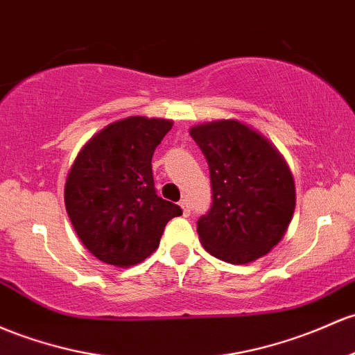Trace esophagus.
<instances>
[{"instance_id": "34e87169", "label": "esophagus", "mask_w": 355, "mask_h": 355, "mask_svg": "<svg viewBox=\"0 0 355 355\" xmlns=\"http://www.w3.org/2000/svg\"><path fill=\"white\" fill-rule=\"evenodd\" d=\"M180 207H182V210H184V216H189L190 214V205H189V200H180Z\"/></svg>"}]
</instances>
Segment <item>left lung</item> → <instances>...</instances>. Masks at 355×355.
<instances>
[{"instance_id":"1","label":"left lung","mask_w":355,"mask_h":355,"mask_svg":"<svg viewBox=\"0 0 355 355\" xmlns=\"http://www.w3.org/2000/svg\"><path fill=\"white\" fill-rule=\"evenodd\" d=\"M207 158L212 207L197 222L202 246L231 264L263 258L285 236L295 212V180L266 136L237 119L190 128Z\"/></svg>"}]
</instances>
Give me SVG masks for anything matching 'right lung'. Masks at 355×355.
<instances>
[{
	"mask_svg": "<svg viewBox=\"0 0 355 355\" xmlns=\"http://www.w3.org/2000/svg\"><path fill=\"white\" fill-rule=\"evenodd\" d=\"M171 119L130 116L83 146L65 182V209L91 254L118 268L157 251L166 222L182 209L157 196L151 158Z\"/></svg>",
	"mask_w": 355,
	"mask_h": 355,
	"instance_id": "obj_1",
	"label": "right lung"
}]
</instances>
